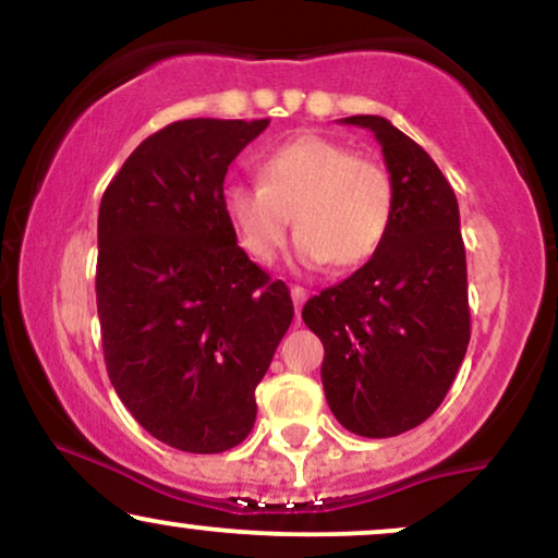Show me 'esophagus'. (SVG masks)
Segmentation results:
<instances>
[{"label": "esophagus", "instance_id": "34e87169", "mask_svg": "<svg viewBox=\"0 0 558 558\" xmlns=\"http://www.w3.org/2000/svg\"><path fill=\"white\" fill-rule=\"evenodd\" d=\"M291 299H293V306H296V315H299L301 306H304V301H306V291L301 286H291Z\"/></svg>", "mask_w": 558, "mask_h": 558}]
</instances>
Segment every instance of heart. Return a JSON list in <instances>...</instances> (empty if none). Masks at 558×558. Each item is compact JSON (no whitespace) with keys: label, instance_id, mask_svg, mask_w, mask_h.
<instances>
[{"label":"heart","instance_id":"b5f03b06","mask_svg":"<svg viewBox=\"0 0 558 558\" xmlns=\"http://www.w3.org/2000/svg\"><path fill=\"white\" fill-rule=\"evenodd\" d=\"M220 204L248 259L272 262L293 215L299 267L315 270L332 262L351 270L373 259L386 241L393 181L380 162L354 155L341 141L304 133L262 159L259 183L226 185Z\"/></svg>","mask_w":558,"mask_h":558}]
</instances>
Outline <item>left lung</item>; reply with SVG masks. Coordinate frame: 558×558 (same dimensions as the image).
<instances>
[{
  "mask_svg": "<svg viewBox=\"0 0 558 558\" xmlns=\"http://www.w3.org/2000/svg\"><path fill=\"white\" fill-rule=\"evenodd\" d=\"M369 128L393 181V220L380 252L301 310L325 345L323 388L345 430L390 438L446 399L470 343L466 257L459 204L444 172L407 133L377 114Z\"/></svg>",
  "mask_w": 558,
  "mask_h": 558,
  "instance_id": "obj_1",
  "label": "left lung"
}]
</instances>
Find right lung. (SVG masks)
Instances as JSON below:
<instances>
[{
  "instance_id": "1",
  "label": "right lung",
  "mask_w": 558,
  "mask_h": 558,
  "mask_svg": "<svg viewBox=\"0 0 558 558\" xmlns=\"http://www.w3.org/2000/svg\"><path fill=\"white\" fill-rule=\"evenodd\" d=\"M267 125L170 123L99 204L107 373L138 425L178 451L220 453L252 433L254 390L293 319L288 286L243 254L220 204L228 165Z\"/></svg>"
}]
</instances>
